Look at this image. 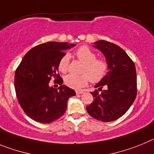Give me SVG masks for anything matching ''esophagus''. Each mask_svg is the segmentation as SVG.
Here are the masks:
<instances>
[{
    "label": "esophagus",
    "instance_id": "obj_1",
    "mask_svg": "<svg viewBox=\"0 0 154 154\" xmlns=\"http://www.w3.org/2000/svg\"><path fill=\"white\" fill-rule=\"evenodd\" d=\"M84 92L82 91H76V94H83Z\"/></svg>",
    "mask_w": 154,
    "mask_h": 154
}]
</instances>
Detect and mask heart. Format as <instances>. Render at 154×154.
Segmentation results:
<instances>
[{
  "label": "heart",
  "instance_id": "b5f03b06",
  "mask_svg": "<svg viewBox=\"0 0 154 154\" xmlns=\"http://www.w3.org/2000/svg\"><path fill=\"white\" fill-rule=\"evenodd\" d=\"M76 57L80 62L84 63L81 70L82 74H68L64 77V84L73 89H80L86 86L89 81L98 83L106 76L109 70V63L105 60L97 58L95 53L86 45H82L76 50ZM69 55L64 53L58 63V69L62 73H66L69 69Z\"/></svg>",
  "mask_w": 154,
  "mask_h": 154
}]
</instances>
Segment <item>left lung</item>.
Returning a JSON list of instances; mask_svg holds the SVG:
<instances>
[{"mask_svg": "<svg viewBox=\"0 0 154 154\" xmlns=\"http://www.w3.org/2000/svg\"><path fill=\"white\" fill-rule=\"evenodd\" d=\"M109 63V72L91 92L94 101L86 108L91 117L101 122L118 119L129 110L137 94V78L133 61L119 45L105 40L94 42ZM105 87V90L102 88Z\"/></svg>", "mask_w": 154, "mask_h": 154, "instance_id": "left-lung-1", "label": "left lung"}]
</instances>
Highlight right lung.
Wrapping results in <instances>:
<instances>
[{"mask_svg": "<svg viewBox=\"0 0 154 154\" xmlns=\"http://www.w3.org/2000/svg\"><path fill=\"white\" fill-rule=\"evenodd\" d=\"M67 42H49L31 49L23 57L14 74V88L25 113L40 123H51L63 116L69 97L75 91L63 85L50 87L49 81L62 85L58 63L65 49L74 46Z\"/></svg>", "mask_w": 154, "mask_h": 154, "instance_id": "add662e5", "label": "right lung"}]
</instances>
